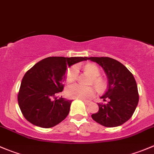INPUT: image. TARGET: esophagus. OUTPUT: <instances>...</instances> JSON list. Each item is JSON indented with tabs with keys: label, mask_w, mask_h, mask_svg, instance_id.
Wrapping results in <instances>:
<instances>
[{
	"label": "esophagus",
	"mask_w": 154,
	"mask_h": 154,
	"mask_svg": "<svg viewBox=\"0 0 154 154\" xmlns=\"http://www.w3.org/2000/svg\"><path fill=\"white\" fill-rule=\"evenodd\" d=\"M83 101L85 103V104H88V105L89 104H90V101H85V100H83Z\"/></svg>",
	"instance_id": "obj_1"
}]
</instances>
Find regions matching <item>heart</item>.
<instances>
[{"label":"heart","mask_w":154,"mask_h":154,"mask_svg":"<svg viewBox=\"0 0 154 154\" xmlns=\"http://www.w3.org/2000/svg\"><path fill=\"white\" fill-rule=\"evenodd\" d=\"M85 69L92 77L94 78L93 83L97 88L101 89L104 88V82L100 78V70L97 66L93 64H88L85 66ZM78 75V69L76 66H72L66 72V81L67 83H72L75 82ZM66 96L70 99H88L95 96L96 91L92 88H85L81 85L74 84L70 85L66 89Z\"/></svg>","instance_id":"1"}]
</instances>
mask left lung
I'll return each instance as SVG.
<instances>
[{
  "label": "left lung",
  "instance_id": "8db88e82",
  "mask_svg": "<svg viewBox=\"0 0 154 154\" xmlns=\"http://www.w3.org/2000/svg\"><path fill=\"white\" fill-rule=\"evenodd\" d=\"M105 72L107 90L101 97L105 104H98L99 111L92 114L94 121L104 127L120 126L131 118L139 102L137 85L133 74L122 63L109 57H90Z\"/></svg>",
  "mask_w": 154,
  "mask_h": 154
}]
</instances>
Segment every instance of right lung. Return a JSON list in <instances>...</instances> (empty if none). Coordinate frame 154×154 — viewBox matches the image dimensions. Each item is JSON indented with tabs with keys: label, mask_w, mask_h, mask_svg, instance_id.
Instances as JSON below:
<instances>
[{
	"label": "right lung",
	"mask_w": 154,
	"mask_h": 154,
	"mask_svg": "<svg viewBox=\"0 0 154 154\" xmlns=\"http://www.w3.org/2000/svg\"><path fill=\"white\" fill-rule=\"evenodd\" d=\"M88 57H48L25 73L18 94L24 118L35 126L50 128L69 114L72 101L57 97L64 89L66 68Z\"/></svg>",
	"instance_id": "add662e5"
}]
</instances>
